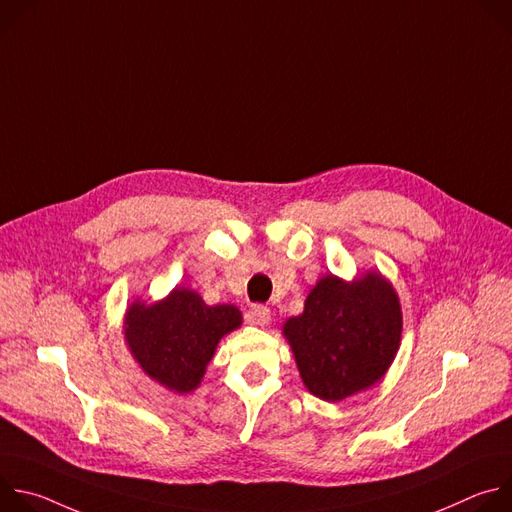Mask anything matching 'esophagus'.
Here are the masks:
<instances>
[{
  "label": "esophagus",
  "mask_w": 512,
  "mask_h": 512,
  "mask_svg": "<svg viewBox=\"0 0 512 512\" xmlns=\"http://www.w3.org/2000/svg\"><path fill=\"white\" fill-rule=\"evenodd\" d=\"M251 320L259 326H267L271 322V310L267 306H261V304H255L251 306V312H249Z\"/></svg>",
  "instance_id": "esophagus-1"
}]
</instances>
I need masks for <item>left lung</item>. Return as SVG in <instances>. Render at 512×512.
Wrapping results in <instances>:
<instances>
[{
  "mask_svg": "<svg viewBox=\"0 0 512 512\" xmlns=\"http://www.w3.org/2000/svg\"><path fill=\"white\" fill-rule=\"evenodd\" d=\"M395 289L379 273L344 283L322 277L302 316L283 326L300 375L312 395L342 401L373 387L391 367L401 340Z\"/></svg>",
  "mask_w": 512,
  "mask_h": 512,
  "instance_id": "left-lung-1",
  "label": "left lung"
}]
</instances>
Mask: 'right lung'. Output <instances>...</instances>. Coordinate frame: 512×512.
Instances as JSON below:
<instances>
[{
    "mask_svg": "<svg viewBox=\"0 0 512 512\" xmlns=\"http://www.w3.org/2000/svg\"><path fill=\"white\" fill-rule=\"evenodd\" d=\"M239 326L235 306H206L196 291L174 289L160 304H133L127 310L125 340L152 379L176 393H190L218 340Z\"/></svg>",
    "mask_w": 512,
    "mask_h": 512,
    "instance_id": "obj_1",
    "label": "right lung"
}]
</instances>
